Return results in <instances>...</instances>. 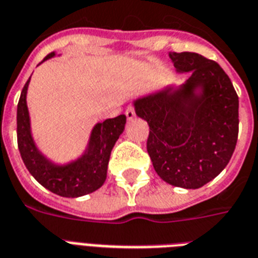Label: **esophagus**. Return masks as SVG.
Instances as JSON below:
<instances>
[{
	"label": "esophagus",
	"mask_w": 258,
	"mask_h": 258,
	"mask_svg": "<svg viewBox=\"0 0 258 258\" xmlns=\"http://www.w3.org/2000/svg\"><path fill=\"white\" fill-rule=\"evenodd\" d=\"M125 114H126L127 119L133 118V117H135V115H136L135 106H133V105H129V106L126 107V111H125Z\"/></svg>",
	"instance_id": "34e87169"
}]
</instances>
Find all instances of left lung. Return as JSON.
<instances>
[{
  "label": "left lung",
  "instance_id": "8db88e82",
  "mask_svg": "<svg viewBox=\"0 0 258 258\" xmlns=\"http://www.w3.org/2000/svg\"><path fill=\"white\" fill-rule=\"evenodd\" d=\"M189 78L175 93L152 94L135 103L149 125L147 151L169 184L199 188L218 176L238 139V95L222 67L195 52L169 53ZM204 90L195 96L193 90Z\"/></svg>",
  "mask_w": 258,
  "mask_h": 258
}]
</instances>
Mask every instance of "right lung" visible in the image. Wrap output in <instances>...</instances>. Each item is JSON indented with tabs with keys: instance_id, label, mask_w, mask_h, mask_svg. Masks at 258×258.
I'll use <instances>...</instances> for the list:
<instances>
[{
	"instance_id": "obj_1",
	"label": "right lung",
	"mask_w": 258,
	"mask_h": 258,
	"mask_svg": "<svg viewBox=\"0 0 258 258\" xmlns=\"http://www.w3.org/2000/svg\"><path fill=\"white\" fill-rule=\"evenodd\" d=\"M53 55L51 52L44 60ZM29 79L24 86L17 105V145L24 164L40 184L60 197L78 198L94 192L106 180L111 149L123 132L126 115L121 114L97 123L85 156L66 167H56L40 155L32 140L25 101Z\"/></svg>"
}]
</instances>
